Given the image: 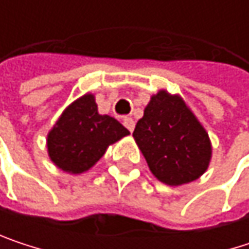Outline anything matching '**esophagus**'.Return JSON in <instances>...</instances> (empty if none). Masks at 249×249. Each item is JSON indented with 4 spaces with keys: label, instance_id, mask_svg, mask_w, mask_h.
<instances>
[{
    "label": "esophagus",
    "instance_id": "esophagus-1",
    "mask_svg": "<svg viewBox=\"0 0 249 249\" xmlns=\"http://www.w3.org/2000/svg\"><path fill=\"white\" fill-rule=\"evenodd\" d=\"M124 125L129 132H132V131H134V126H135V123H134V120H132L131 117H125Z\"/></svg>",
    "mask_w": 249,
    "mask_h": 249
}]
</instances>
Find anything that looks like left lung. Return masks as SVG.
<instances>
[{
    "label": "left lung",
    "mask_w": 249,
    "mask_h": 249,
    "mask_svg": "<svg viewBox=\"0 0 249 249\" xmlns=\"http://www.w3.org/2000/svg\"><path fill=\"white\" fill-rule=\"evenodd\" d=\"M132 137L151 173L169 186L190 183L208 170L209 135L178 95H153Z\"/></svg>",
    "instance_id": "left-lung-1"
}]
</instances>
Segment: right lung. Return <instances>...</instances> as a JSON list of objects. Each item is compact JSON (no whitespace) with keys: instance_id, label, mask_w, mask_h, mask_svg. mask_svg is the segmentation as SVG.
I'll list each match as a JSON object with an SVG mask.
<instances>
[{"instance_id":"obj_1","label":"right lung","mask_w":249,"mask_h":249,"mask_svg":"<svg viewBox=\"0 0 249 249\" xmlns=\"http://www.w3.org/2000/svg\"><path fill=\"white\" fill-rule=\"evenodd\" d=\"M129 131L109 115H101L92 93L72 102L47 134L50 160L63 172H88L105 154L108 145Z\"/></svg>"}]
</instances>
